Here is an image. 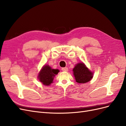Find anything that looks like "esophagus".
<instances>
[{"mask_svg": "<svg viewBox=\"0 0 126 126\" xmlns=\"http://www.w3.org/2000/svg\"><path fill=\"white\" fill-rule=\"evenodd\" d=\"M62 70L63 71H68V68L67 67H64V68H62Z\"/></svg>", "mask_w": 126, "mask_h": 126, "instance_id": "esophagus-1", "label": "esophagus"}]
</instances>
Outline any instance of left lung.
I'll list each match as a JSON object with an SVG mask.
<instances>
[{
    "label": "left lung",
    "mask_w": 126,
    "mask_h": 126,
    "mask_svg": "<svg viewBox=\"0 0 126 126\" xmlns=\"http://www.w3.org/2000/svg\"><path fill=\"white\" fill-rule=\"evenodd\" d=\"M72 71L74 72L76 81L79 83H85L88 82L93 77V72L89 70L83 63L76 64Z\"/></svg>",
    "instance_id": "left-lung-1"
}]
</instances>
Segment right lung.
Here are the masks:
<instances>
[{
	"label": "right lung",
	"mask_w": 126,
	"mask_h": 126,
	"mask_svg": "<svg viewBox=\"0 0 126 126\" xmlns=\"http://www.w3.org/2000/svg\"><path fill=\"white\" fill-rule=\"evenodd\" d=\"M59 70L54 69L48 64L44 65L38 76L39 81L45 86H49L52 82L56 75L58 74Z\"/></svg>",
	"instance_id": "1"
}]
</instances>
